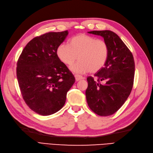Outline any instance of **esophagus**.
<instances>
[{
	"label": "esophagus",
	"mask_w": 153,
	"mask_h": 153,
	"mask_svg": "<svg viewBox=\"0 0 153 153\" xmlns=\"http://www.w3.org/2000/svg\"><path fill=\"white\" fill-rule=\"evenodd\" d=\"M75 78H76V80L77 82V81H79L81 79H83L84 77L79 76V75H75Z\"/></svg>",
	"instance_id": "obj_1"
}]
</instances>
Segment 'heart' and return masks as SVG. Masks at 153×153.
Returning a JSON list of instances; mask_svg holds the SVG:
<instances>
[{
    "instance_id": "heart-1",
    "label": "heart",
    "mask_w": 153,
    "mask_h": 153,
    "mask_svg": "<svg viewBox=\"0 0 153 153\" xmlns=\"http://www.w3.org/2000/svg\"><path fill=\"white\" fill-rule=\"evenodd\" d=\"M57 56L62 62L70 66L78 58L79 62L71 67L75 73L91 71L97 72L105 66L109 54V48L105 41L86 34L74 36L68 45L61 44L56 49Z\"/></svg>"
}]
</instances>
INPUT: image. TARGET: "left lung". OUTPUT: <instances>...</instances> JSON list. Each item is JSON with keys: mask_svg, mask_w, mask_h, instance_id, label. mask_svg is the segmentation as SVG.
I'll list each match as a JSON object with an SVG mask.
<instances>
[{"mask_svg": "<svg viewBox=\"0 0 153 153\" xmlns=\"http://www.w3.org/2000/svg\"><path fill=\"white\" fill-rule=\"evenodd\" d=\"M88 33L104 38L109 48V54L105 66L94 75L96 79L87 77V102L97 114L110 116L118 111L130 95L135 75L134 56L114 32L104 30Z\"/></svg>", "mask_w": 153, "mask_h": 153, "instance_id": "1", "label": "left lung"}]
</instances>
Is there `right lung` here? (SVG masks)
I'll return each mask as SVG.
<instances>
[{
	"label": "right lung",
	"instance_id": "1",
	"mask_svg": "<svg viewBox=\"0 0 153 153\" xmlns=\"http://www.w3.org/2000/svg\"><path fill=\"white\" fill-rule=\"evenodd\" d=\"M68 35V31L49 32L33 38L18 60L16 75L23 99L30 109L42 116L62 108L76 80L56 54Z\"/></svg>",
	"mask_w": 153,
	"mask_h": 153
}]
</instances>
